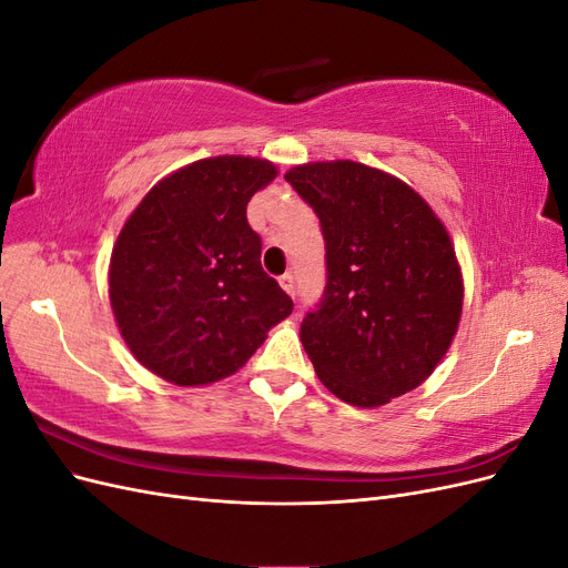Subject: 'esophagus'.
I'll return each mask as SVG.
<instances>
[{"mask_svg":"<svg viewBox=\"0 0 568 568\" xmlns=\"http://www.w3.org/2000/svg\"><path fill=\"white\" fill-rule=\"evenodd\" d=\"M280 284H282V288L286 291V294L288 296H296V284H294V274H282V277H280Z\"/></svg>","mask_w":568,"mask_h":568,"instance_id":"34e87169","label":"esophagus"}]
</instances>
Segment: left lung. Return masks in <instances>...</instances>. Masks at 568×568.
Segmentation results:
<instances>
[{"instance_id":"8db88e82","label":"left lung","mask_w":568,"mask_h":568,"mask_svg":"<svg viewBox=\"0 0 568 568\" xmlns=\"http://www.w3.org/2000/svg\"><path fill=\"white\" fill-rule=\"evenodd\" d=\"M284 180L324 236V294L301 322L322 384L357 407L417 388L462 315V272L443 222L415 189L363 163H307Z\"/></svg>"}]
</instances>
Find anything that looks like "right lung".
Returning a JSON list of instances; mask_svg holds the SVG:
<instances>
[{
  "label": "right lung",
  "instance_id": "obj_1",
  "mask_svg": "<svg viewBox=\"0 0 568 568\" xmlns=\"http://www.w3.org/2000/svg\"><path fill=\"white\" fill-rule=\"evenodd\" d=\"M277 168L215 156L161 180L120 230L109 294L128 348L178 386L213 384L242 367L294 301L261 265L251 196Z\"/></svg>",
  "mask_w": 568,
  "mask_h": 568
}]
</instances>
